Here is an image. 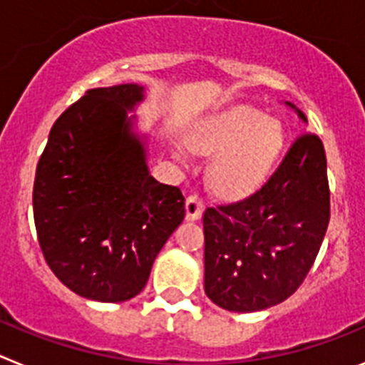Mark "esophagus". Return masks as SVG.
Wrapping results in <instances>:
<instances>
[{
	"mask_svg": "<svg viewBox=\"0 0 365 365\" xmlns=\"http://www.w3.org/2000/svg\"><path fill=\"white\" fill-rule=\"evenodd\" d=\"M202 210H205V202L199 197V193H192L186 199V217L188 219H199L202 215Z\"/></svg>",
	"mask_w": 365,
	"mask_h": 365,
	"instance_id": "1",
	"label": "esophagus"
}]
</instances>
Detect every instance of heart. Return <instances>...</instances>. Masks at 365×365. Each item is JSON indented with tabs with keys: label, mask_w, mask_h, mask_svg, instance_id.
I'll return each mask as SVG.
<instances>
[{
	"label": "heart",
	"mask_w": 365,
	"mask_h": 365,
	"mask_svg": "<svg viewBox=\"0 0 365 365\" xmlns=\"http://www.w3.org/2000/svg\"><path fill=\"white\" fill-rule=\"evenodd\" d=\"M282 128L254 109H234L202 128L193 140L214 155L212 185L225 195H243L267 179L282 150Z\"/></svg>",
	"instance_id": "heart-1"
}]
</instances>
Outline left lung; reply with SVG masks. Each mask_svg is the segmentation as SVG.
Listing matches in <instances>:
<instances>
[{
  "instance_id": "left-lung-1",
  "label": "left lung",
  "mask_w": 365,
  "mask_h": 365,
  "mask_svg": "<svg viewBox=\"0 0 365 365\" xmlns=\"http://www.w3.org/2000/svg\"><path fill=\"white\" fill-rule=\"evenodd\" d=\"M298 115L307 122L299 109ZM329 217L324 144L303 131L259 190L205 210L206 296L234 312L282 303L311 270Z\"/></svg>"
}]
</instances>
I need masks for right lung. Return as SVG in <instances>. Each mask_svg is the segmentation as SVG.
Returning <instances> with one entry per match:
<instances>
[{"label": "right lung", "instance_id": "right-lung-1", "mask_svg": "<svg viewBox=\"0 0 365 365\" xmlns=\"http://www.w3.org/2000/svg\"><path fill=\"white\" fill-rule=\"evenodd\" d=\"M143 87L89 89L58 117L38 160L32 208L49 269L83 298L117 303L143 291L160 248L185 219L177 186L148 172L128 109Z\"/></svg>", "mask_w": 365, "mask_h": 365}]
</instances>
